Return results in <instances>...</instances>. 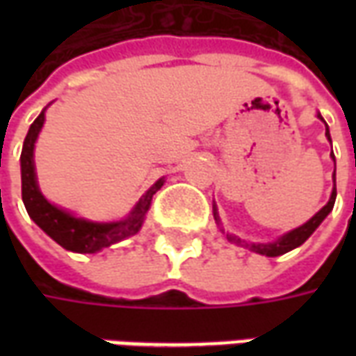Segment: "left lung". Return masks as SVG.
Segmentation results:
<instances>
[{"label": "left lung", "instance_id": "obj_1", "mask_svg": "<svg viewBox=\"0 0 356 356\" xmlns=\"http://www.w3.org/2000/svg\"><path fill=\"white\" fill-rule=\"evenodd\" d=\"M316 116L321 118L322 122H324V118L321 116V112L316 114ZM326 124V122H324ZM326 137H328V140L332 143V139H330V129L328 125H326ZM332 160H334V163H336V158H334V152H332ZM336 170H334V188H332V194H330V200L328 204L324 206L322 209H318L316 213H314L307 223H303L301 227H298V229H293V231L286 232V234H282V236H278V238L275 240V242H248V240H242L238 238L236 234H229V232H225V229L221 227V219H219V213H217V206L213 204V217H216V223L217 227L221 229V232H223L225 236H227V240L231 242V244H236V246H242V248H248V250H252V252H255V254L259 255H267V257H278V255L282 254H288V252H291V250H296V248H299L303 242H305L311 234H313L316 229H318V225L328 217V213L334 209V204H336Z\"/></svg>", "mask_w": 356, "mask_h": 356}]
</instances>
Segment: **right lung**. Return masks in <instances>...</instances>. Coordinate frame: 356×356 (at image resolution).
<instances>
[{
    "label": "right lung",
    "instance_id": "obj_1",
    "mask_svg": "<svg viewBox=\"0 0 356 356\" xmlns=\"http://www.w3.org/2000/svg\"><path fill=\"white\" fill-rule=\"evenodd\" d=\"M45 110L35 118L34 124L28 129L26 139L22 145V154H20V179H22V202L26 208L28 216L42 229L47 236L57 242L68 252L74 254H97L104 248L118 244L122 240L129 238L133 234L140 231L145 223L150 202L165 179H158L154 185L143 194L139 202L133 206V209L120 221H110V223H99V221H89L83 217L74 216L72 211L63 209L51 204L40 191L38 177H35L34 163V148L38 135L42 131L43 122H45Z\"/></svg>",
    "mask_w": 356,
    "mask_h": 356
}]
</instances>
